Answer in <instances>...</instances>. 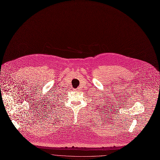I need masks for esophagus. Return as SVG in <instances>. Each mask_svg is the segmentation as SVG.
<instances>
[{"instance_id":"obj_1","label":"esophagus","mask_w":160,"mask_h":160,"mask_svg":"<svg viewBox=\"0 0 160 160\" xmlns=\"http://www.w3.org/2000/svg\"><path fill=\"white\" fill-rule=\"evenodd\" d=\"M80 87L79 88H76V89H74V90H80Z\"/></svg>"}]
</instances>
